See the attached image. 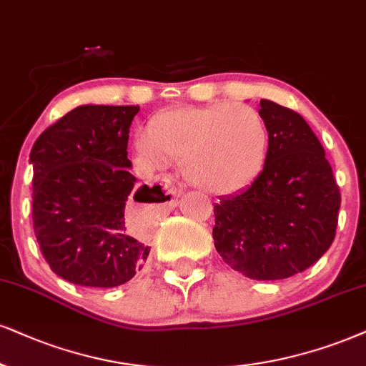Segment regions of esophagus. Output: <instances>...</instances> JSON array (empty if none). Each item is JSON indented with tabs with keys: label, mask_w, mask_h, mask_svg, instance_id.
<instances>
[{
	"label": "esophagus",
	"mask_w": 366,
	"mask_h": 366,
	"mask_svg": "<svg viewBox=\"0 0 366 366\" xmlns=\"http://www.w3.org/2000/svg\"><path fill=\"white\" fill-rule=\"evenodd\" d=\"M161 187H162V192H164V195H166V200H168V198H176L179 195V187L176 184V182L171 178V176H162ZM164 204H168V202H164Z\"/></svg>",
	"instance_id": "obj_1"
}]
</instances>
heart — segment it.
<instances>
[{
    "instance_id": "1",
    "label": "heart",
    "mask_w": 366,
    "mask_h": 366,
    "mask_svg": "<svg viewBox=\"0 0 366 366\" xmlns=\"http://www.w3.org/2000/svg\"><path fill=\"white\" fill-rule=\"evenodd\" d=\"M147 161H182L197 190L227 195L242 190L264 164L268 130L254 108L231 102L162 112L139 144Z\"/></svg>"
}]
</instances>
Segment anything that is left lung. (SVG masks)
I'll return each mask as SVG.
<instances>
[{"label": "left lung", "instance_id": "obj_1", "mask_svg": "<svg viewBox=\"0 0 366 366\" xmlns=\"http://www.w3.org/2000/svg\"><path fill=\"white\" fill-rule=\"evenodd\" d=\"M268 130L264 168L246 190L214 205L215 249L252 280H283L312 266L336 236L341 193L304 117L259 102Z\"/></svg>", "mask_w": 366, "mask_h": 366}]
</instances>
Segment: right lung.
<instances>
[{
    "mask_svg": "<svg viewBox=\"0 0 366 366\" xmlns=\"http://www.w3.org/2000/svg\"><path fill=\"white\" fill-rule=\"evenodd\" d=\"M134 105H83L39 135L34 164L31 219L51 269L83 287L112 288L141 272L151 247L130 236L125 204L161 202V188L134 190L129 173Z\"/></svg>",
    "mask_w": 366,
    "mask_h": 366,
    "instance_id": "add662e5",
    "label": "right lung"
}]
</instances>
